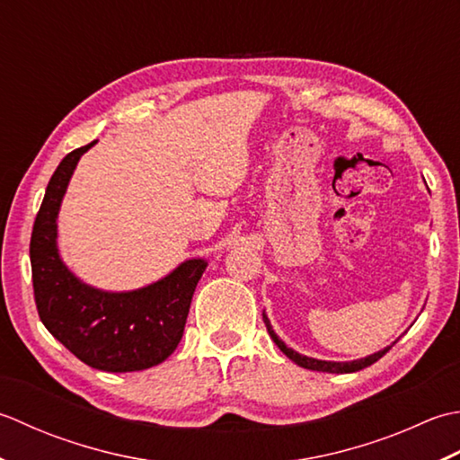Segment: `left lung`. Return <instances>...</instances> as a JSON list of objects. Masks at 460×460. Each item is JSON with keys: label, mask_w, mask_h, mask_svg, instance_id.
Returning <instances> with one entry per match:
<instances>
[{"label": "left lung", "mask_w": 460, "mask_h": 460, "mask_svg": "<svg viewBox=\"0 0 460 460\" xmlns=\"http://www.w3.org/2000/svg\"><path fill=\"white\" fill-rule=\"evenodd\" d=\"M261 315H264L266 330H268L270 337H271V340H274V343L278 345V348L282 349L294 363H297L299 367H305V369H312V371H323V373H355V371H359V369L369 367V365H373L375 361H379V359L383 358V355H385V353L393 348V345H389V348H385L383 351H377V353L369 355V358H363V359H358V361H348V363L320 361V359H314V358H305V355H299V353H296L294 349L286 348V343H284L282 340H279V337L274 333V330H271V325H270V322H268L266 314H261Z\"/></svg>", "instance_id": "1"}]
</instances>
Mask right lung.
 Segmentation results:
<instances>
[{
    "label": "right lung",
    "mask_w": 460,
    "mask_h": 460,
    "mask_svg": "<svg viewBox=\"0 0 460 460\" xmlns=\"http://www.w3.org/2000/svg\"><path fill=\"white\" fill-rule=\"evenodd\" d=\"M59 163L37 212L30 258L33 297L43 325L75 358L111 373L140 371L163 363L182 340L204 260H189L161 282L137 292L109 294L79 282L58 254V212L83 153Z\"/></svg>",
    "instance_id": "right-lung-1"
}]
</instances>
